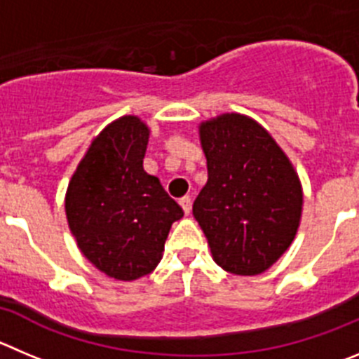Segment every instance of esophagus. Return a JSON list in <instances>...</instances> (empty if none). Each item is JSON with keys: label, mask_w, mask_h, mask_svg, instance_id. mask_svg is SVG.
<instances>
[{"label": "esophagus", "mask_w": 359, "mask_h": 359, "mask_svg": "<svg viewBox=\"0 0 359 359\" xmlns=\"http://www.w3.org/2000/svg\"><path fill=\"white\" fill-rule=\"evenodd\" d=\"M179 203H180V207H182L184 209V212L186 214H189L191 212V196H182V198L179 200Z\"/></svg>", "instance_id": "1"}]
</instances>
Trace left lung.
Masks as SVG:
<instances>
[{
  "mask_svg": "<svg viewBox=\"0 0 359 359\" xmlns=\"http://www.w3.org/2000/svg\"><path fill=\"white\" fill-rule=\"evenodd\" d=\"M207 179L193 216L214 262L232 274L269 269L296 237L303 187L281 147L257 120L223 113L200 123Z\"/></svg>",
  "mask_w": 359,
  "mask_h": 359,
  "instance_id": "1",
  "label": "left lung"
}]
</instances>
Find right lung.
<instances>
[{
	"label": "right lung",
	"instance_id": "1",
	"mask_svg": "<svg viewBox=\"0 0 359 359\" xmlns=\"http://www.w3.org/2000/svg\"><path fill=\"white\" fill-rule=\"evenodd\" d=\"M149 136L140 116L113 120L92 140L65 193L67 223L78 248L120 281L156 269L173 221L184 216L159 179L143 170Z\"/></svg>",
	"mask_w": 359,
	"mask_h": 359
}]
</instances>
